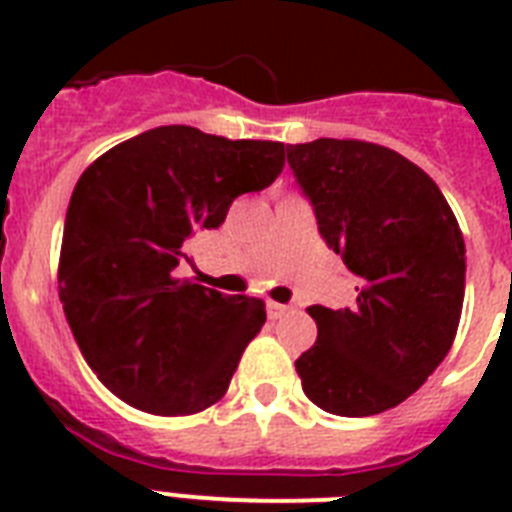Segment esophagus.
<instances>
[{"label": "esophagus", "mask_w": 512, "mask_h": 512, "mask_svg": "<svg viewBox=\"0 0 512 512\" xmlns=\"http://www.w3.org/2000/svg\"><path fill=\"white\" fill-rule=\"evenodd\" d=\"M265 308H268V316H271V319H281V316H284V313L289 311L287 305L273 303V300H268V303H265Z\"/></svg>", "instance_id": "34e87169"}]
</instances>
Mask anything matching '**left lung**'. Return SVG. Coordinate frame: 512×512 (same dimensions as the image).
Returning a JSON list of instances; mask_svg holds the SVG:
<instances>
[{"label": "left lung", "mask_w": 512, "mask_h": 512, "mask_svg": "<svg viewBox=\"0 0 512 512\" xmlns=\"http://www.w3.org/2000/svg\"><path fill=\"white\" fill-rule=\"evenodd\" d=\"M321 239L356 279L350 308L311 305L319 337L297 358L324 412L393 409L452 348L465 297V241L444 193L385 146L319 138L287 146Z\"/></svg>", "instance_id": "obj_1"}]
</instances>
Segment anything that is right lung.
Instances as JSON below:
<instances>
[{"mask_svg":"<svg viewBox=\"0 0 512 512\" xmlns=\"http://www.w3.org/2000/svg\"><path fill=\"white\" fill-rule=\"evenodd\" d=\"M284 170V143L156 127L82 172L63 228L58 289L84 361L140 412H204L265 324L257 297L175 279L185 241L220 228L241 193Z\"/></svg>","mask_w":512,"mask_h":512,"instance_id":"right-lung-1","label":"right lung"}]
</instances>
